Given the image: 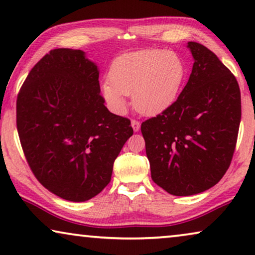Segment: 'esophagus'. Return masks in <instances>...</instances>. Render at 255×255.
<instances>
[{
  "label": "esophagus",
  "mask_w": 255,
  "mask_h": 255,
  "mask_svg": "<svg viewBox=\"0 0 255 255\" xmlns=\"http://www.w3.org/2000/svg\"><path fill=\"white\" fill-rule=\"evenodd\" d=\"M131 125H132V128H133V131H134V132L139 131V128H140V122H139V121L132 120Z\"/></svg>",
  "instance_id": "34e87169"
}]
</instances>
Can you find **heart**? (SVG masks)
I'll list each match as a JSON object with an SVG mask.
<instances>
[{
    "label": "heart",
    "instance_id": "b5f03b06",
    "mask_svg": "<svg viewBox=\"0 0 255 255\" xmlns=\"http://www.w3.org/2000/svg\"><path fill=\"white\" fill-rule=\"evenodd\" d=\"M186 74V65L174 52H132L115 59L110 68V82L103 83L102 94L116 114L127 111L125 96H132L135 110L154 116L173 106Z\"/></svg>",
    "mask_w": 255,
    "mask_h": 255
}]
</instances>
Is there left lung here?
Segmentation results:
<instances>
[{
	"instance_id": "left-lung-1",
	"label": "left lung",
	"mask_w": 255,
	"mask_h": 255,
	"mask_svg": "<svg viewBox=\"0 0 255 255\" xmlns=\"http://www.w3.org/2000/svg\"><path fill=\"white\" fill-rule=\"evenodd\" d=\"M193 71L168 109L141 123L152 180L175 196L214 187L231 165L242 118L236 76L214 52L189 41Z\"/></svg>"
}]
</instances>
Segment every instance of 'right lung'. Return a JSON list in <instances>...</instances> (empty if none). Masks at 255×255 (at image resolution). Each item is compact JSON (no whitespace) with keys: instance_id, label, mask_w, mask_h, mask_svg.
I'll list each match as a JSON object with an SVG mask.
<instances>
[{"instance_id":"add662e5","label":"right lung","mask_w":255,"mask_h":255,"mask_svg":"<svg viewBox=\"0 0 255 255\" xmlns=\"http://www.w3.org/2000/svg\"><path fill=\"white\" fill-rule=\"evenodd\" d=\"M100 92L97 66L85 52L55 48L33 66L17 96L26 161L36 179L64 200L85 202L100 194L133 134L130 120L111 114Z\"/></svg>"}]
</instances>
